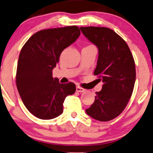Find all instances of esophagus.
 I'll list each match as a JSON object with an SVG mask.
<instances>
[{
	"mask_svg": "<svg viewBox=\"0 0 153 153\" xmlns=\"http://www.w3.org/2000/svg\"><path fill=\"white\" fill-rule=\"evenodd\" d=\"M76 91L83 92V91H85V89H84V88H82V87H80V86H77L76 87Z\"/></svg>",
	"mask_w": 153,
	"mask_h": 153,
	"instance_id": "obj_1",
	"label": "esophagus"
}]
</instances>
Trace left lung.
<instances>
[{
	"instance_id": "1",
	"label": "left lung",
	"mask_w": 153,
	"mask_h": 153,
	"mask_svg": "<svg viewBox=\"0 0 153 153\" xmlns=\"http://www.w3.org/2000/svg\"><path fill=\"white\" fill-rule=\"evenodd\" d=\"M82 33L99 49L94 74L103 82L96 92L94 102L85 111L100 121L118 116L133 93L136 80L135 62L126 41L115 31L102 27H81Z\"/></svg>"
}]
</instances>
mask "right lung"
I'll list each match as a JSON object with an SVG mask.
<instances>
[{
    "instance_id": "right-lung-1",
    "label": "right lung",
    "mask_w": 153,
    "mask_h": 153,
    "mask_svg": "<svg viewBox=\"0 0 153 153\" xmlns=\"http://www.w3.org/2000/svg\"><path fill=\"white\" fill-rule=\"evenodd\" d=\"M80 34L78 27L42 30L33 35L20 51L16 84L25 106L34 116L50 120L61 115L67 96L73 94V83H59L52 76L65 48Z\"/></svg>"
}]
</instances>
